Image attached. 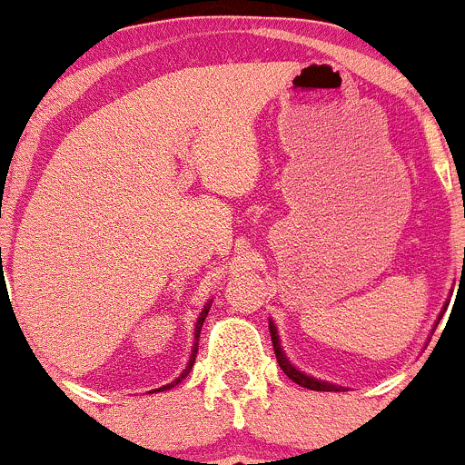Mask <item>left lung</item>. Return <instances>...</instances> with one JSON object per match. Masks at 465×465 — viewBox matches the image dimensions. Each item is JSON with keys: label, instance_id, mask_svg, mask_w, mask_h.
<instances>
[{"label": "left lung", "instance_id": "8db88e82", "mask_svg": "<svg viewBox=\"0 0 465 465\" xmlns=\"http://www.w3.org/2000/svg\"><path fill=\"white\" fill-rule=\"evenodd\" d=\"M463 259H465V248H463ZM463 266H465V262H463ZM446 308H448V302L443 303L441 312H439L437 322H434V328H437L439 319L443 317V312H446ZM268 326H271V339H272V346H274V354H277V363H279V368H282V371L286 372L288 377H291L294 383H299V386H302V388H308V391H317V392H332V391H334V392H339V391H348V388H343V386H337V383H331V381H322V379H317V377H311V374H306V372H302V371H299V368L294 366V363L291 361V359L286 357V352H283V346H282V341H279V332H277V326H274V322H272V319H268ZM434 328H432V332H434Z\"/></svg>", "mask_w": 465, "mask_h": 465}]
</instances>
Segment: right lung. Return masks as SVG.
I'll list each match as a JSON object with an SVG mask.
<instances>
[{
    "instance_id": "obj_1",
    "label": "right lung",
    "mask_w": 465,
    "mask_h": 465,
    "mask_svg": "<svg viewBox=\"0 0 465 465\" xmlns=\"http://www.w3.org/2000/svg\"><path fill=\"white\" fill-rule=\"evenodd\" d=\"M211 306H213V299H208L206 302V306L202 308V312H199V317H197V322H194V337H193V348H191V357H188V363H186V368H183L182 371V374H179L177 379H174V381H171V383H166V386H162V388H154V391H151V392H163V391H171V388H174L177 386L179 381H182V379H186L188 377V372L193 371V366H194V357H197V348H199V332H202V326H203V322H206V314H208V311H211Z\"/></svg>"
}]
</instances>
